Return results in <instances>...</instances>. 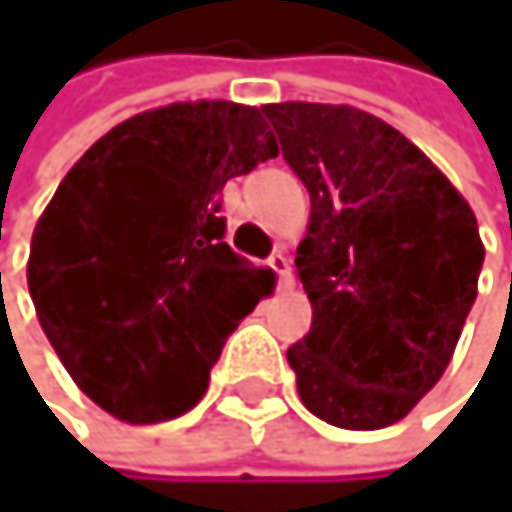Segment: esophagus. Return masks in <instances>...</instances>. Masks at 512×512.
<instances>
[{"label": "esophagus", "instance_id": "esophagus-1", "mask_svg": "<svg viewBox=\"0 0 512 512\" xmlns=\"http://www.w3.org/2000/svg\"><path fill=\"white\" fill-rule=\"evenodd\" d=\"M267 267L276 273V279H279V288H288L291 285V264H288V258L282 251H273L270 258H267Z\"/></svg>", "mask_w": 512, "mask_h": 512}]
</instances>
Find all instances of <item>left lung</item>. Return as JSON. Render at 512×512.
I'll return each mask as SVG.
<instances>
[{
	"mask_svg": "<svg viewBox=\"0 0 512 512\" xmlns=\"http://www.w3.org/2000/svg\"><path fill=\"white\" fill-rule=\"evenodd\" d=\"M282 159L310 193L298 276L313 304L288 347L301 402L325 424L381 430L433 390L476 301L485 248L464 196L384 119L270 104Z\"/></svg>",
	"mask_w": 512,
	"mask_h": 512,
	"instance_id": "1",
	"label": "left lung"
}]
</instances>
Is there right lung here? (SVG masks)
I'll return each instance as SVG.
<instances>
[{
	"instance_id": "right-lung-1",
	"label": "right lung",
	"mask_w": 512,
	"mask_h": 512,
	"mask_svg": "<svg viewBox=\"0 0 512 512\" xmlns=\"http://www.w3.org/2000/svg\"><path fill=\"white\" fill-rule=\"evenodd\" d=\"M279 153L261 110L171 104L107 131L33 230L27 285L45 338L113 418L156 424L208 390L273 273L224 242L221 190Z\"/></svg>"
}]
</instances>
